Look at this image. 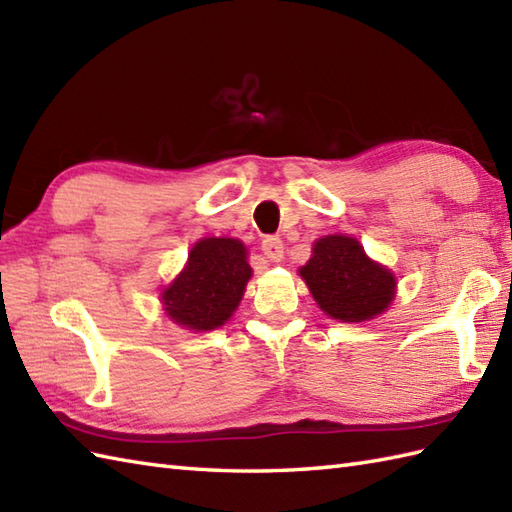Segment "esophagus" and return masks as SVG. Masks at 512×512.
I'll return each mask as SVG.
<instances>
[{
    "label": "esophagus",
    "instance_id": "34e87169",
    "mask_svg": "<svg viewBox=\"0 0 512 512\" xmlns=\"http://www.w3.org/2000/svg\"><path fill=\"white\" fill-rule=\"evenodd\" d=\"M262 250H264V255L270 259V262H279V259L284 257V242H281L279 237L270 235L262 242Z\"/></svg>",
    "mask_w": 512,
    "mask_h": 512
}]
</instances>
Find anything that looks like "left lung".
<instances>
[{
	"label": "left lung",
	"mask_w": 512,
	"mask_h": 512,
	"mask_svg": "<svg viewBox=\"0 0 512 512\" xmlns=\"http://www.w3.org/2000/svg\"><path fill=\"white\" fill-rule=\"evenodd\" d=\"M299 275L306 279L319 308L339 321L374 319L394 299V275L372 262L354 237L328 235L319 239Z\"/></svg>",
	"instance_id": "8db88e82"
}]
</instances>
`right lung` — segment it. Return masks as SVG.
Masks as SVG:
<instances>
[{
  "mask_svg": "<svg viewBox=\"0 0 512 512\" xmlns=\"http://www.w3.org/2000/svg\"><path fill=\"white\" fill-rule=\"evenodd\" d=\"M250 273L246 248L239 239H200L189 253L187 268L162 292L165 310L184 328H220L242 301Z\"/></svg>",
  "mask_w": 512,
  "mask_h": 512,
  "instance_id": "right-lung-1",
  "label": "right lung"
}]
</instances>
